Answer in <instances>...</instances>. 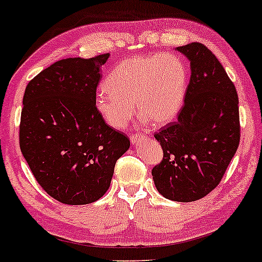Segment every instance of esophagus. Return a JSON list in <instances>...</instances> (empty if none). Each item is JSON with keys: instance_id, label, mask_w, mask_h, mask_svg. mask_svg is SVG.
I'll return each mask as SVG.
<instances>
[{"instance_id": "obj_1", "label": "esophagus", "mask_w": 262, "mask_h": 262, "mask_svg": "<svg viewBox=\"0 0 262 262\" xmlns=\"http://www.w3.org/2000/svg\"><path fill=\"white\" fill-rule=\"evenodd\" d=\"M145 139V137H143V135H139V134H132L130 135V141L132 144H135V143H139V141Z\"/></svg>"}]
</instances>
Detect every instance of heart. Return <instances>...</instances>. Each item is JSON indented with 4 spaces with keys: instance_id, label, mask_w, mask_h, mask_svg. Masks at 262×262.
I'll return each mask as SVG.
<instances>
[{
    "instance_id": "obj_1",
    "label": "heart",
    "mask_w": 262,
    "mask_h": 262,
    "mask_svg": "<svg viewBox=\"0 0 262 262\" xmlns=\"http://www.w3.org/2000/svg\"><path fill=\"white\" fill-rule=\"evenodd\" d=\"M188 71L176 54L133 56L113 69L95 96V108L104 122L123 129L138 112L164 125L176 118L187 91Z\"/></svg>"
}]
</instances>
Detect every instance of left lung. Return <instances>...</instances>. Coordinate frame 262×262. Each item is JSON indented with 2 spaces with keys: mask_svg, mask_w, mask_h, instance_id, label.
<instances>
[{
  "mask_svg": "<svg viewBox=\"0 0 262 262\" xmlns=\"http://www.w3.org/2000/svg\"><path fill=\"white\" fill-rule=\"evenodd\" d=\"M191 64L185 104L177 121L155 133L164 158L151 175L159 193L176 202H193L221 182L240 141L235 86L206 45L176 48Z\"/></svg>",
  "mask_w": 262,
  "mask_h": 262,
  "instance_id": "left-lung-1",
  "label": "left lung"
}]
</instances>
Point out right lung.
Returning <instances> with one entry per match:
<instances>
[{"label": "right lung", "instance_id": "1", "mask_svg": "<svg viewBox=\"0 0 262 262\" xmlns=\"http://www.w3.org/2000/svg\"><path fill=\"white\" fill-rule=\"evenodd\" d=\"M110 54L54 62L29 81L19 124L20 151L41 188L65 204L92 203L110 188L129 138L95 108Z\"/></svg>", "mask_w": 262, "mask_h": 262}]
</instances>
